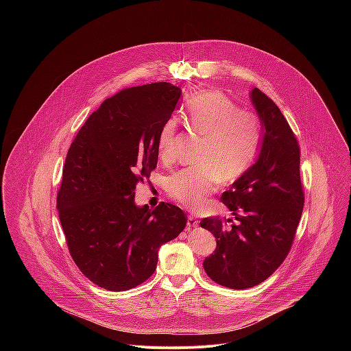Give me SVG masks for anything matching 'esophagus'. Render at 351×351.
I'll list each match as a JSON object with an SVG mask.
<instances>
[{
	"instance_id": "34e87169",
	"label": "esophagus",
	"mask_w": 351,
	"mask_h": 351,
	"mask_svg": "<svg viewBox=\"0 0 351 351\" xmlns=\"http://www.w3.org/2000/svg\"><path fill=\"white\" fill-rule=\"evenodd\" d=\"M199 223H200V221H199L193 215H191V216L188 217V228H189V230L193 228V227H197Z\"/></svg>"
}]
</instances>
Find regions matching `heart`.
I'll return each instance as SVG.
<instances>
[{
	"label": "heart",
	"mask_w": 351,
	"mask_h": 351,
	"mask_svg": "<svg viewBox=\"0 0 351 351\" xmlns=\"http://www.w3.org/2000/svg\"><path fill=\"white\" fill-rule=\"evenodd\" d=\"M185 117L191 128L204 135L201 166L182 169L166 180L169 196L186 208H201L221 182L241 178L258 156L263 139L259 116L219 90H202L189 101ZM177 121L169 119L160 128L156 149L163 160L174 154Z\"/></svg>",
	"instance_id": "1"
}]
</instances>
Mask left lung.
Returning <instances> with one entry per match:
<instances>
[{
  "instance_id": "left-lung-1",
  "label": "left lung",
  "mask_w": 351,
  "mask_h": 351,
  "mask_svg": "<svg viewBox=\"0 0 351 351\" xmlns=\"http://www.w3.org/2000/svg\"><path fill=\"white\" fill-rule=\"evenodd\" d=\"M251 101L265 130L262 149L258 160L220 197L237 223L220 216L200 221L217 242L204 259V270L231 289L252 288L278 269L293 245L304 206L298 138L274 101L258 88Z\"/></svg>"
}]
</instances>
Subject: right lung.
Listing matches in <instances>:
<instances>
[{"mask_svg": "<svg viewBox=\"0 0 351 351\" xmlns=\"http://www.w3.org/2000/svg\"><path fill=\"white\" fill-rule=\"evenodd\" d=\"M180 96L169 82L123 89L89 116L67 151L59 220L73 261L100 288L121 292L145 282L159 247L186 226L173 204L134 202L136 185L156 167L158 134Z\"/></svg>", "mask_w": 351, "mask_h": 351, "instance_id": "add662e5", "label": "right lung"}]
</instances>
